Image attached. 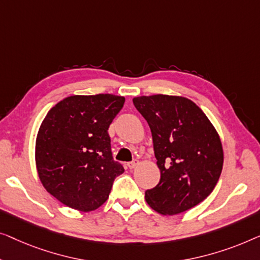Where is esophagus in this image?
Listing matches in <instances>:
<instances>
[{"mask_svg":"<svg viewBox=\"0 0 260 260\" xmlns=\"http://www.w3.org/2000/svg\"><path fill=\"white\" fill-rule=\"evenodd\" d=\"M127 165H128V167L131 168V170H133V168H135V167L139 165V160H133V161L128 162V164H127Z\"/></svg>","mask_w":260,"mask_h":260,"instance_id":"obj_1","label":"esophagus"}]
</instances>
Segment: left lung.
I'll return each instance as SVG.
<instances>
[{"mask_svg": "<svg viewBox=\"0 0 260 260\" xmlns=\"http://www.w3.org/2000/svg\"><path fill=\"white\" fill-rule=\"evenodd\" d=\"M133 104L152 132L159 184L145 199L164 215L197 206L213 191L220 177L224 152L218 132L189 99L156 94Z\"/></svg>", "mask_w": 260, "mask_h": 260, "instance_id": "1", "label": "left lung"}]
</instances>
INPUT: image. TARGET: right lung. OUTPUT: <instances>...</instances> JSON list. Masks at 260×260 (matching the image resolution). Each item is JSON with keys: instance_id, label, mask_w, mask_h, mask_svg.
Segmentation results:
<instances>
[{"instance_id": "1", "label": "right lung", "mask_w": 260, "mask_h": 260, "mask_svg": "<svg viewBox=\"0 0 260 260\" xmlns=\"http://www.w3.org/2000/svg\"><path fill=\"white\" fill-rule=\"evenodd\" d=\"M125 98L113 94L72 95L47 113L35 144L43 187L66 206L89 212L108 199L125 170L114 161L108 128Z\"/></svg>"}]
</instances>
